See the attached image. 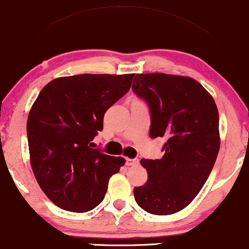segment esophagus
I'll use <instances>...</instances> for the list:
<instances>
[{"label":"esophagus","instance_id":"obj_1","mask_svg":"<svg viewBox=\"0 0 249 249\" xmlns=\"http://www.w3.org/2000/svg\"><path fill=\"white\" fill-rule=\"evenodd\" d=\"M139 163V160L138 159H127L126 160V164L127 165H137Z\"/></svg>","mask_w":249,"mask_h":249}]
</instances>
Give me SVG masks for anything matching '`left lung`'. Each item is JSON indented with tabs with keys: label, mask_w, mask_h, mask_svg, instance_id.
<instances>
[{
	"label": "left lung",
	"mask_w": 249,
	"mask_h": 249,
	"mask_svg": "<svg viewBox=\"0 0 249 249\" xmlns=\"http://www.w3.org/2000/svg\"><path fill=\"white\" fill-rule=\"evenodd\" d=\"M132 89L149 107L150 137L166 138L161 160H141L148 180L134 187V199L147 213L171 215L194 200L212 172L221 144L218 110L190 77L137 74Z\"/></svg>",
	"instance_id": "8db88e82"
}]
</instances>
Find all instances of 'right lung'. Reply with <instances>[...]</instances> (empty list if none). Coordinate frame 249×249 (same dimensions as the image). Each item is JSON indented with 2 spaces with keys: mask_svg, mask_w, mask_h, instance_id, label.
I'll return each instance as SVG.
<instances>
[{
  "mask_svg": "<svg viewBox=\"0 0 249 249\" xmlns=\"http://www.w3.org/2000/svg\"><path fill=\"white\" fill-rule=\"evenodd\" d=\"M134 74H77L42 88L27 118L36 179L59 208L86 213L105 199L109 179L125 159L92 148L103 116L130 89Z\"/></svg>",
  "mask_w": 249,
  "mask_h": 249,
  "instance_id": "right-lung-1",
  "label": "right lung"
}]
</instances>
